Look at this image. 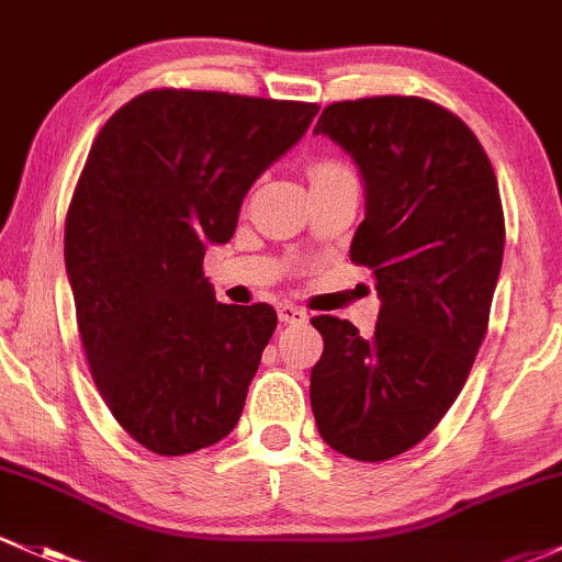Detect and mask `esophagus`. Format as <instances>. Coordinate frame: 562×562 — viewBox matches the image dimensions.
<instances>
[{"instance_id": "obj_1", "label": "esophagus", "mask_w": 562, "mask_h": 562, "mask_svg": "<svg viewBox=\"0 0 562 562\" xmlns=\"http://www.w3.org/2000/svg\"><path fill=\"white\" fill-rule=\"evenodd\" d=\"M279 318L283 324H303V322H307V313H305V307H300V305L281 303L279 305Z\"/></svg>"}]
</instances>
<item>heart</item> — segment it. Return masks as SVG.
<instances>
[{"instance_id": "heart-1", "label": "heart", "mask_w": 562, "mask_h": 562, "mask_svg": "<svg viewBox=\"0 0 562 562\" xmlns=\"http://www.w3.org/2000/svg\"><path fill=\"white\" fill-rule=\"evenodd\" d=\"M346 171H351L346 162H340L335 158H318L311 162V168H307V177H311V184H316V182H322V179L337 177V173H346Z\"/></svg>"}]
</instances>
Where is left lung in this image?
Here are the masks:
<instances>
[{
	"instance_id": "1",
	"label": "left lung",
	"mask_w": 562,
	"mask_h": 562,
	"mask_svg": "<svg viewBox=\"0 0 562 562\" xmlns=\"http://www.w3.org/2000/svg\"><path fill=\"white\" fill-rule=\"evenodd\" d=\"M316 134L361 168L367 216L351 262L375 276L380 316H313L324 353L311 407L331 450L389 461L437 428L461 394L491 318L504 209L496 171L458 114L420 95H372L324 106Z\"/></svg>"
}]
</instances>
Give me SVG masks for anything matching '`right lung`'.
Here are the masks:
<instances>
[{"mask_svg": "<svg viewBox=\"0 0 562 562\" xmlns=\"http://www.w3.org/2000/svg\"><path fill=\"white\" fill-rule=\"evenodd\" d=\"M318 104L155 88L104 123L66 211L64 257L90 375L123 431L187 456L238 424L279 316L203 279L240 201Z\"/></svg>", "mask_w": 562, "mask_h": 562, "instance_id": "obj_1", "label": "right lung"}]
</instances>
